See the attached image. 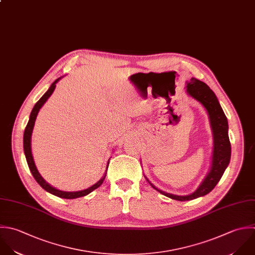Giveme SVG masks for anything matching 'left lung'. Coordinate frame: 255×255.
I'll return each instance as SVG.
<instances>
[{"mask_svg":"<svg viewBox=\"0 0 255 255\" xmlns=\"http://www.w3.org/2000/svg\"><path fill=\"white\" fill-rule=\"evenodd\" d=\"M187 92L196 100L201 102L209 113L214 134V154L212 169L210 173L208 174L202 185L199 187V189L189 196H176L165 193L157 189L147 180L153 189H155L162 195L177 201H191L206 196L207 194L212 192L217 184L220 182L227 167L229 166L232 154L231 142L228 133V119L214 91L205 82L193 77L187 84Z\"/></svg>","mask_w":255,"mask_h":255,"instance_id":"left-lung-1","label":"left lung"}]
</instances>
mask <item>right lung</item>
<instances>
[{
  "mask_svg": "<svg viewBox=\"0 0 255 255\" xmlns=\"http://www.w3.org/2000/svg\"><path fill=\"white\" fill-rule=\"evenodd\" d=\"M60 78H57L51 85L50 87L48 88V90L41 96V98L35 103V105L33 106L32 110H31V113L29 115V120L25 126V129H24V133H23V151H24V155H25V159H26V162H27V165H28V168L30 170V173L32 174L34 180L38 183V185L43 189L45 190L46 192L58 197V198H62V199H76V198H80V197H83V196H86L88 195L89 193H91L92 191H94L95 189H97L99 186H101V184L103 183L105 177H106V173H107V170H106V173L105 175L103 176V178L101 180H99V182H97L95 185H93L92 187L86 189V190H83V191H79V192H62V191H59L53 187H51L50 185H48L42 178L41 176L39 175V173L37 172L36 168H35V165H34V162H33V159H32V155H31V150H30V136H31V132H32V129H33V125H34V121H35V118H36V115L40 109V107L44 104V102L47 100V98L52 94L54 88H55V83L59 80ZM108 165H109V162H108ZM108 168V166H107Z\"/></svg>",
  "mask_w": 255,
  "mask_h": 255,
  "instance_id": "add662e5",
  "label": "right lung"
}]
</instances>
